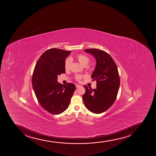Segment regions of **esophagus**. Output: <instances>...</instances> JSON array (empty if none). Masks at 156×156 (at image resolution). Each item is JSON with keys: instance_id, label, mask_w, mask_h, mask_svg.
<instances>
[{"instance_id": "esophagus-1", "label": "esophagus", "mask_w": 156, "mask_h": 156, "mask_svg": "<svg viewBox=\"0 0 156 156\" xmlns=\"http://www.w3.org/2000/svg\"><path fill=\"white\" fill-rule=\"evenodd\" d=\"M80 85H78V84H76V88H79V87H80Z\"/></svg>"}]
</instances>
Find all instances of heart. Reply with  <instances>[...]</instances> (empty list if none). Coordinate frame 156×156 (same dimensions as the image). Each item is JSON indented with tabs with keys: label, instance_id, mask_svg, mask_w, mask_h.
Segmentation results:
<instances>
[{
	"label": "heart",
	"instance_id": "1",
	"mask_svg": "<svg viewBox=\"0 0 156 156\" xmlns=\"http://www.w3.org/2000/svg\"><path fill=\"white\" fill-rule=\"evenodd\" d=\"M75 59L76 61H78L83 66H86L88 64L89 62H90V58L88 56L84 54H82V53H80V54H77L75 56ZM71 59H67L65 61V69L66 70H69L70 67L71 61ZM84 77V76H80V75H76L75 76L76 80L77 81H80V80H82V78Z\"/></svg>",
	"mask_w": 156,
	"mask_h": 156
}]
</instances>
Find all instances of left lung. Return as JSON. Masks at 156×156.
Instances as JSON below:
<instances>
[{
	"instance_id": "1",
	"label": "left lung",
	"mask_w": 156,
	"mask_h": 156,
	"mask_svg": "<svg viewBox=\"0 0 156 156\" xmlns=\"http://www.w3.org/2000/svg\"><path fill=\"white\" fill-rule=\"evenodd\" d=\"M86 52L92 54L97 64L91 79L97 81V88L92 89L84 85L86 92L83 95L85 106L93 113L99 114L108 109L114 103L120 87L118 69L112 56L98 49H87Z\"/></svg>"
}]
</instances>
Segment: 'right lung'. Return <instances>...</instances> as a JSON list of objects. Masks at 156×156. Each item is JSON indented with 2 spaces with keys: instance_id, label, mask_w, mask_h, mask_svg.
<instances>
[{
  "instance_id": "obj_1",
  "label": "right lung",
  "mask_w": 156,
  "mask_h": 156,
  "mask_svg": "<svg viewBox=\"0 0 156 156\" xmlns=\"http://www.w3.org/2000/svg\"><path fill=\"white\" fill-rule=\"evenodd\" d=\"M70 51L57 48L43 53L36 62L32 77L33 90L38 101L46 111L59 115L67 109L76 90L73 83L58 82V76L65 73V62Z\"/></svg>"
}]
</instances>
